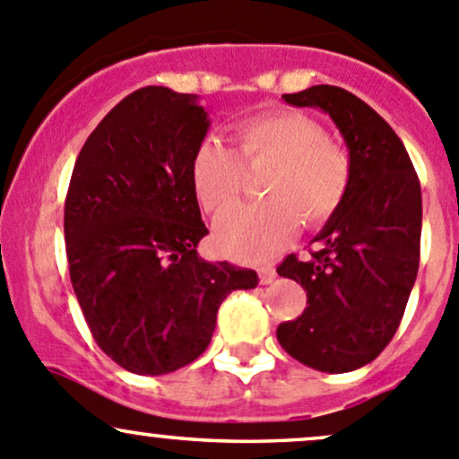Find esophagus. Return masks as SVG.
Listing matches in <instances>:
<instances>
[{"label": "esophagus", "mask_w": 459, "mask_h": 459, "mask_svg": "<svg viewBox=\"0 0 459 459\" xmlns=\"http://www.w3.org/2000/svg\"><path fill=\"white\" fill-rule=\"evenodd\" d=\"M258 278H261L263 285H269V282H273V278H276V269H273L272 264H264V267L258 269Z\"/></svg>", "instance_id": "1"}]
</instances>
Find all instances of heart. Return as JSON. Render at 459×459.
I'll use <instances>...</instances> for the list:
<instances>
[{"mask_svg": "<svg viewBox=\"0 0 459 459\" xmlns=\"http://www.w3.org/2000/svg\"><path fill=\"white\" fill-rule=\"evenodd\" d=\"M238 150L216 136L196 145L190 181L201 207L221 214L243 187V168L269 165L256 205L221 216L214 243L225 256L258 263L276 254L294 236L299 219L320 228L340 210L351 183V160L327 139L318 121L300 112H273L236 126Z\"/></svg>", "mask_w": 459, "mask_h": 459, "instance_id": "1", "label": "heart"}]
</instances>
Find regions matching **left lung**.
<instances>
[{"label":"left lung","instance_id":"8db88e82","mask_svg":"<svg viewBox=\"0 0 459 459\" xmlns=\"http://www.w3.org/2000/svg\"><path fill=\"white\" fill-rule=\"evenodd\" d=\"M299 108H320L342 134L351 183L325 223L309 261L290 254L278 276L300 282L307 307L281 323L278 342L316 371L360 369L380 356L404 316L420 264L422 192L400 136L356 94L311 86L282 94Z\"/></svg>","mask_w":459,"mask_h":459}]
</instances>
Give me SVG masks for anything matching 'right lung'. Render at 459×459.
<instances>
[{
  "mask_svg": "<svg viewBox=\"0 0 459 459\" xmlns=\"http://www.w3.org/2000/svg\"><path fill=\"white\" fill-rule=\"evenodd\" d=\"M210 119L196 94L148 86L92 130L64 210L70 282L94 342L124 369L163 376L210 344L216 311L254 269L207 263V234L190 181Z\"/></svg>",
  "mask_w": 459,
  "mask_h": 459,
  "instance_id": "right-lung-1",
  "label": "right lung"
}]
</instances>
